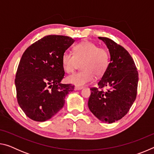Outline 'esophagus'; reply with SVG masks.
<instances>
[{"label": "esophagus", "mask_w": 154, "mask_h": 154, "mask_svg": "<svg viewBox=\"0 0 154 154\" xmlns=\"http://www.w3.org/2000/svg\"><path fill=\"white\" fill-rule=\"evenodd\" d=\"M83 89V87H80V86H77V85H76V86L75 87V90H80Z\"/></svg>", "instance_id": "obj_1"}]
</instances>
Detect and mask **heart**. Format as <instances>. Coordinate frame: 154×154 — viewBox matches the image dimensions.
I'll return each instance as SVG.
<instances>
[{
    "label": "heart",
    "instance_id": "heart-1",
    "mask_svg": "<svg viewBox=\"0 0 154 154\" xmlns=\"http://www.w3.org/2000/svg\"><path fill=\"white\" fill-rule=\"evenodd\" d=\"M74 54L65 51L62 56L64 71L73 72L81 63L82 70L66 77L68 82L83 85L92 82L94 75L101 77L105 73L110 63V54L105 48H98L96 44L85 41L75 45Z\"/></svg>",
    "mask_w": 154,
    "mask_h": 154
}]
</instances>
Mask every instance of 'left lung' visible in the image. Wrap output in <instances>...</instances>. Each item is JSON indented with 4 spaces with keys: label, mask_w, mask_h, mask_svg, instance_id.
I'll return each instance as SVG.
<instances>
[{
    "label": "left lung",
    "mask_w": 154,
    "mask_h": 154,
    "mask_svg": "<svg viewBox=\"0 0 154 154\" xmlns=\"http://www.w3.org/2000/svg\"><path fill=\"white\" fill-rule=\"evenodd\" d=\"M98 38L108 48L111 62L98 83V88H90L88 107L98 119L111 124L126 116L134 102L139 74L126 49L109 38ZM106 87L109 89L103 91Z\"/></svg>",
    "instance_id": "1"
}]
</instances>
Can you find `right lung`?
I'll list each match as a JSON object with an SVG mask.
<instances>
[{
  "instance_id": "right-lung-1",
  "label": "right lung",
  "mask_w": 154,
  "mask_h": 154,
  "mask_svg": "<svg viewBox=\"0 0 154 154\" xmlns=\"http://www.w3.org/2000/svg\"><path fill=\"white\" fill-rule=\"evenodd\" d=\"M62 35L44 36L26 49L15 75L17 100L28 118L36 122L51 118L64 105L74 85L62 84V56L74 43Z\"/></svg>"
}]
</instances>
